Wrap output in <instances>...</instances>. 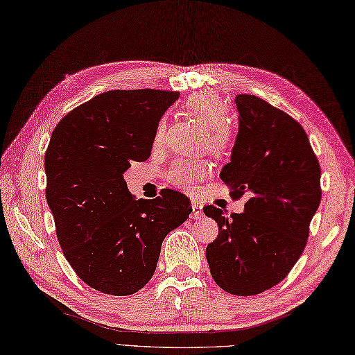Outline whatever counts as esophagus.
I'll list each match as a JSON object with an SVG mask.
<instances>
[{
	"instance_id": "34e87169",
	"label": "esophagus",
	"mask_w": 355,
	"mask_h": 355,
	"mask_svg": "<svg viewBox=\"0 0 355 355\" xmlns=\"http://www.w3.org/2000/svg\"><path fill=\"white\" fill-rule=\"evenodd\" d=\"M191 207H193V214H191V218L194 220H198L203 217V206L198 203V202H193L191 203Z\"/></svg>"
}]
</instances>
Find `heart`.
<instances>
[{
  "label": "heart",
  "instance_id": "heart-1",
  "mask_svg": "<svg viewBox=\"0 0 355 355\" xmlns=\"http://www.w3.org/2000/svg\"><path fill=\"white\" fill-rule=\"evenodd\" d=\"M185 111L188 116L196 119L205 128L206 141L215 155H224L233 144V129L224 116L226 107L212 93L200 92L189 96L185 102ZM164 134V125L157 129V141ZM211 167L206 161L200 159H180L171 166L167 178L173 185L182 189H191L198 180L209 175Z\"/></svg>",
  "mask_w": 355,
  "mask_h": 355
}]
</instances>
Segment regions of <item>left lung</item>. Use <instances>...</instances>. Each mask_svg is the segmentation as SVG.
<instances>
[{"instance_id": "left-lung-1", "label": "left lung", "mask_w": 355, "mask_h": 355, "mask_svg": "<svg viewBox=\"0 0 355 355\" xmlns=\"http://www.w3.org/2000/svg\"><path fill=\"white\" fill-rule=\"evenodd\" d=\"M235 103L239 131L220 178L232 198L248 200L230 217L203 207L218 224L206 259L221 289L248 297L280 283L304 252L322 196L321 167L297 120L253 94H238Z\"/></svg>"}]
</instances>
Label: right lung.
<instances>
[{"instance_id":"1","label":"right lung","mask_w":355,"mask_h":355,"mask_svg":"<svg viewBox=\"0 0 355 355\" xmlns=\"http://www.w3.org/2000/svg\"><path fill=\"white\" fill-rule=\"evenodd\" d=\"M178 92L110 90L60 120L45 153L46 202L63 254L84 283L132 295L157 270L164 238L191 214L189 198L162 189L135 200L123 173L150 157L158 123Z\"/></svg>"}]
</instances>
